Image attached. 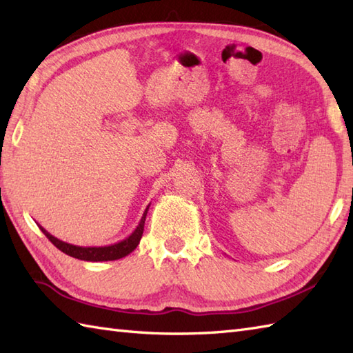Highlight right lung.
<instances>
[{
  "mask_svg": "<svg viewBox=\"0 0 353 353\" xmlns=\"http://www.w3.org/2000/svg\"><path fill=\"white\" fill-rule=\"evenodd\" d=\"M150 205L147 206V209L144 211L141 216V221L132 232V235L127 236L123 241H119L117 244H110V245H104V247H80V245H74V244H68L65 241H61V239L52 236L50 232L45 230L42 226H39V229L43 232V235L47 236L50 241L54 244L59 250L70 254L72 258H77L81 261H91V262H100V261H115V259H121L127 254L132 253L134 249H137L141 238H142V232H144V224H145V216H147V211H148Z\"/></svg>",
  "mask_w": 353,
  "mask_h": 353,
  "instance_id": "obj_1",
  "label": "right lung"
}]
</instances>
